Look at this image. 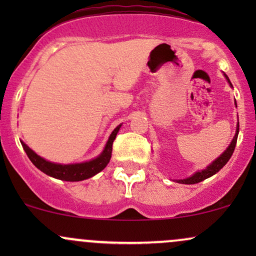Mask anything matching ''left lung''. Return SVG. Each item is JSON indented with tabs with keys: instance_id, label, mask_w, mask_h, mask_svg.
I'll return each instance as SVG.
<instances>
[{
	"instance_id": "1",
	"label": "left lung",
	"mask_w": 256,
	"mask_h": 256,
	"mask_svg": "<svg viewBox=\"0 0 256 256\" xmlns=\"http://www.w3.org/2000/svg\"><path fill=\"white\" fill-rule=\"evenodd\" d=\"M226 79H228V82L230 83V79L228 78V76L225 74ZM231 85V83H230ZM232 86V85H231ZM238 132H240V122L237 124V130H236V134H234V140H232L231 144L228 146V148L226 149V150L222 152L220 156L216 158V161H213L212 164H210V166L207 167L206 170H202L201 172H196L195 174L192 176V177L186 178V179H180V180H177L178 183H182V184H196V183H200V182L204 180V179L212 177L213 174H216V172H219L220 170L224 167L226 164H228V161L230 160V158L232 156V154H234V146H236V143H237V136H238Z\"/></svg>"
}]
</instances>
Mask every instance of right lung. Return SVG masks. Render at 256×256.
Wrapping results in <instances>:
<instances>
[{
    "label": "right lung",
    "mask_w": 256,
    "mask_h": 256,
    "mask_svg": "<svg viewBox=\"0 0 256 256\" xmlns=\"http://www.w3.org/2000/svg\"><path fill=\"white\" fill-rule=\"evenodd\" d=\"M120 126L122 125H119L118 128H114V131L112 132L110 140H108L102 154L100 155L98 158L89 161V162L74 164V165H60V164H54L50 162V161L44 160L43 158L37 155L36 152L31 150L24 142H22V148H24L26 154H28V158L31 160V162L43 173L50 176V177L61 179V180L79 182L98 174V172H101L102 170L107 166V164L110 162L112 156V149H113L112 146H113V142L114 140H116Z\"/></svg>",
    "instance_id": "1"
}]
</instances>
